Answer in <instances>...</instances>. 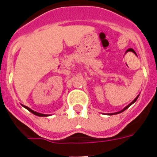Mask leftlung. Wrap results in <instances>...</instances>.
Masks as SVG:
<instances>
[{
  "label": "left lung",
  "mask_w": 157,
  "mask_h": 157,
  "mask_svg": "<svg viewBox=\"0 0 157 157\" xmlns=\"http://www.w3.org/2000/svg\"><path fill=\"white\" fill-rule=\"evenodd\" d=\"M138 96H137L136 98H135V99H134V101H132V102H131V103H130L129 105H127V106H126V107H125V108H124V109H122V110H121V111H119V112H117V113H109V115H114V114H118V113H121L124 112V110H126V109H128V108H129V107H130V106H131V105H132V104H133V103H134V102H135V101H136V100H137V99H138Z\"/></svg>",
  "instance_id": "1"
}]
</instances>
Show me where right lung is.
Segmentation results:
<instances>
[{
	"mask_svg": "<svg viewBox=\"0 0 157 157\" xmlns=\"http://www.w3.org/2000/svg\"><path fill=\"white\" fill-rule=\"evenodd\" d=\"M24 107H25V108L26 109H28L29 111V112H31L32 113H33L34 114V115H36V116H38V117H47L48 115H46V114H42V113H36V112H35V111H33V110H32L31 109H29V107H27V106H26V105H23Z\"/></svg>",
	"mask_w": 157,
	"mask_h": 157,
	"instance_id": "1",
	"label": "right lung"
}]
</instances>
